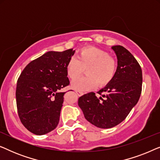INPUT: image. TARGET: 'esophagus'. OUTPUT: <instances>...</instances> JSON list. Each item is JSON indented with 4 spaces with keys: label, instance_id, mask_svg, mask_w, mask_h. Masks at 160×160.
I'll list each match as a JSON object with an SVG mask.
<instances>
[{
    "label": "esophagus",
    "instance_id": "34e87169",
    "mask_svg": "<svg viewBox=\"0 0 160 160\" xmlns=\"http://www.w3.org/2000/svg\"><path fill=\"white\" fill-rule=\"evenodd\" d=\"M76 94H77V95H78V96H82L83 95H84V93H83L82 92H81V91H78V90H76Z\"/></svg>",
    "mask_w": 160,
    "mask_h": 160
}]
</instances>
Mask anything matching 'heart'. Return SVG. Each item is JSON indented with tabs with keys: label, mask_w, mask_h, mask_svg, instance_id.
<instances>
[{
	"label": "heart",
	"mask_w": 160,
	"mask_h": 160,
	"mask_svg": "<svg viewBox=\"0 0 160 160\" xmlns=\"http://www.w3.org/2000/svg\"><path fill=\"white\" fill-rule=\"evenodd\" d=\"M117 64L104 50L95 47H84L78 52L76 58L71 57L66 64V72L71 79H75L86 69L87 77L74 80L71 87L84 92L106 86L114 77Z\"/></svg>",
	"instance_id": "obj_1"
}]
</instances>
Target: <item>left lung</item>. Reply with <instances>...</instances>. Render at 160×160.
<instances>
[{"instance_id":"obj_1","label":"left lung","mask_w":160,"mask_h":160,"mask_svg":"<svg viewBox=\"0 0 160 160\" xmlns=\"http://www.w3.org/2000/svg\"><path fill=\"white\" fill-rule=\"evenodd\" d=\"M111 49L117 58L114 77L98 92L78 98V106L87 121L99 128L117 126L128 117L138 101L142 89V71L132 54L122 46H113Z\"/></svg>"}]
</instances>
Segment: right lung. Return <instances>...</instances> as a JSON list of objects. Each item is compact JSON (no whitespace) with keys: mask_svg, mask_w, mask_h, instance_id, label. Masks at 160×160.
Masks as SVG:
<instances>
[{"mask_svg":"<svg viewBox=\"0 0 160 160\" xmlns=\"http://www.w3.org/2000/svg\"><path fill=\"white\" fill-rule=\"evenodd\" d=\"M50 51L32 60L17 81L16 100L18 114L25 128L36 135L51 132L58 126L65 92L69 84L66 64L75 53Z\"/></svg>","mask_w":160,"mask_h":160,"instance_id":"add662e5","label":"right lung"}]
</instances>
